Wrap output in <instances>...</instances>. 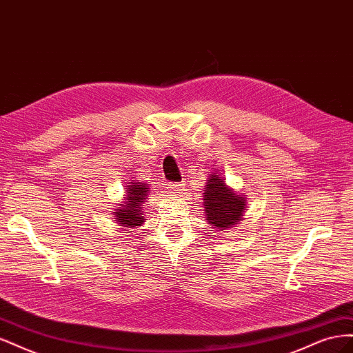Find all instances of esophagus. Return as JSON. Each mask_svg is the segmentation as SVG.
Listing matches in <instances>:
<instances>
[{"label":"esophagus","mask_w":353,"mask_h":353,"mask_svg":"<svg viewBox=\"0 0 353 353\" xmlns=\"http://www.w3.org/2000/svg\"><path fill=\"white\" fill-rule=\"evenodd\" d=\"M169 188H170V191H174L175 194H183L184 191H185L184 184H170Z\"/></svg>","instance_id":"34e87169"}]
</instances>
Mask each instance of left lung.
Returning a JSON list of instances; mask_svg holds the SVG:
<instances>
[{
	"label": "left lung",
	"instance_id": "obj_1",
	"mask_svg": "<svg viewBox=\"0 0 353 353\" xmlns=\"http://www.w3.org/2000/svg\"><path fill=\"white\" fill-rule=\"evenodd\" d=\"M206 221L216 231L228 230L241 221L245 212V197L230 188L218 174H210L203 190Z\"/></svg>",
	"mask_w": 353,
	"mask_h": 353
}]
</instances>
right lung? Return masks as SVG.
<instances>
[{"instance_id": "add662e5", "label": "right lung", "mask_w": 353, "mask_h": 353, "mask_svg": "<svg viewBox=\"0 0 353 353\" xmlns=\"http://www.w3.org/2000/svg\"><path fill=\"white\" fill-rule=\"evenodd\" d=\"M148 193H150L148 184L134 181V183H131V185H128L123 205H119L121 208L113 212L114 215L113 219L123 228L141 227L143 222L145 221L143 216L144 215L143 205Z\"/></svg>"}]
</instances>
